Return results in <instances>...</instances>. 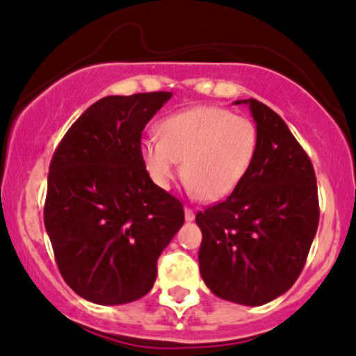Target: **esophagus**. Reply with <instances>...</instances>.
Here are the masks:
<instances>
[{
    "mask_svg": "<svg viewBox=\"0 0 356 356\" xmlns=\"http://www.w3.org/2000/svg\"><path fill=\"white\" fill-rule=\"evenodd\" d=\"M184 217H186V220H193V219H195V212H193V210L189 209V207H186V209H184Z\"/></svg>",
    "mask_w": 356,
    "mask_h": 356,
    "instance_id": "34e87169",
    "label": "esophagus"
}]
</instances>
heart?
Masks as SVG:
<instances>
[{"label": "heart", "mask_w": 356, "mask_h": 356, "mask_svg": "<svg viewBox=\"0 0 356 356\" xmlns=\"http://www.w3.org/2000/svg\"><path fill=\"white\" fill-rule=\"evenodd\" d=\"M160 139L140 143V158L151 181L168 189L181 172L193 193L219 202L240 186L257 151V129L245 116L217 106H198L167 116Z\"/></svg>", "instance_id": "b5f03b06"}]
</instances>
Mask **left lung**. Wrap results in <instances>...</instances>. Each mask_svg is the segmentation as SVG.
Instances as JSON below:
<instances>
[{
  "label": "left lung",
  "mask_w": 356,
  "mask_h": 356,
  "mask_svg": "<svg viewBox=\"0 0 356 356\" xmlns=\"http://www.w3.org/2000/svg\"><path fill=\"white\" fill-rule=\"evenodd\" d=\"M234 104L250 108L257 151L240 186L196 213L200 273L217 298L261 306L301 275L318 227V191L312 160L284 120L255 99Z\"/></svg>",
  "instance_id": "obj_1"
}]
</instances>
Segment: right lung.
I'll list each match as a JSON object with an SVG mask.
<instances>
[{"label":"right lung","instance_id":"right-lung-1","mask_svg":"<svg viewBox=\"0 0 356 356\" xmlns=\"http://www.w3.org/2000/svg\"><path fill=\"white\" fill-rule=\"evenodd\" d=\"M172 92L109 95L62 137L48 172L44 227L65 284L95 305L146 296L184 224L181 200L151 181L143 130Z\"/></svg>","mask_w":356,"mask_h":356}]
</instances>
